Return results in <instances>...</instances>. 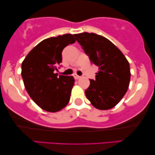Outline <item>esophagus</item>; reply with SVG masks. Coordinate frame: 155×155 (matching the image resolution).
Instances as JSON below:
<instances>
[{
    "mask_svg": "<svg viewBox=\"0 0 155 155\" xmlns=\"http://www.w3.org/2000/svg\"><path fill=\"white\" fill-rule=\"evenodd\" d=\"M74 78H75V80H78L80 78V76L78 75H74Z\"/></svg>",
    "mask_w": 155,
    "mask_h": 155,
    "instance_id": "34e87169",
    "label": "esophagus"
}]
</instances>
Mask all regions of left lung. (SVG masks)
I'll return each mask as SVG.
<instances>
[{"label":"left lung","mask_w":155,"mask_h":155,"mask_svg":"<svg viewBox=\"0 0 155 155\" xmlns=\"http://www.w3.org/2000/svg\"><path fill=\"white\" fill-rule=\"evenodd\" d=\"M76 40L99 67L95 80L85 95L97 109L107 110L115 107L127 92L130 79V65L123 53L107 38L94 33L75 35Z\"/></svg>","instance_id":"1"}]
</instances>
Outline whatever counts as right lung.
<instances>
[{
  "instance_id": "obj_1",
  "label": "right lung",
  "mask_w": 155,
  "mask_h": 155,
  "mask_svg": "<svg viewBox=\"0 0 155 155\" xmlns=\"http://www.w3.org/2000/svg\"><path fill=\"white\" fill-rule=\"evenodd\" d=\"M73 35L50 37L38 44L22 63V78L27 92L42 109L56 112L69 102L75 79L55 73L62 63V51L74 44Z\"/></svg>"
}]
</instances>
